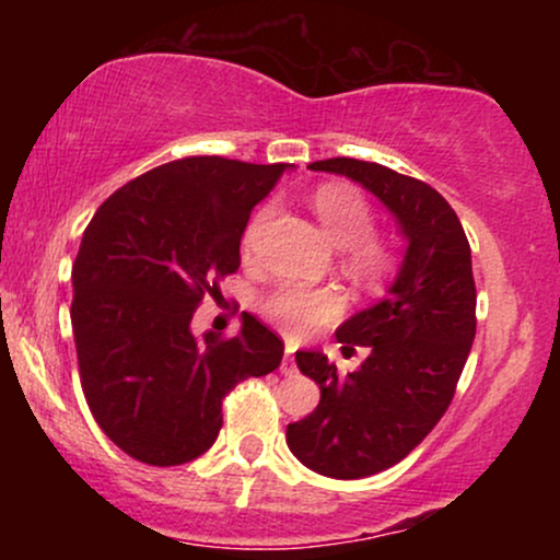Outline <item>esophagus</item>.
<instances>
[{
    "label": "esophagus",
    "instance_id": "esophagus-1",
    "mask_svg": "<svg viewBox=\"0 0 560 560\" xmlns=\"http://www.w3.org/2000/svg\"><path fill=\"white\" fill-rule=\"evenodd\" d=\"M281 374H284V376L298 374V365H294V355H292V350H289V347H287L284 361H281Z\"/></svg>",
    "mask_w": 560,
    "mask_h": 560
}]
</instances>
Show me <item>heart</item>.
<instances>
[{"label":"heart","mask_w":560,"mask_h":560,"mask_svg":"<svg viewBox=\"0 0 560 560\" xmlns=\"http://www.w3.org/2000/svg\"><path fill=\"white\" fill-rule=\"evenodd\" d=\"M311 208L316 213L320 229L329 236L337 249H347V266L352 273L363 279H378L392 266V253L382 240L371 234L374 229V213L371 205L355 186L350 184H324L311 197ZM273 210L262 208L244 234V247H253L255 234L266 226ZM342 294L329 287H307V284H281L268 294L262 302V313L279 324L292 337H305L316 331L318 326L331 324L342 313Z\"/></svg>","instance_id":"obj_1"}]
</instances>
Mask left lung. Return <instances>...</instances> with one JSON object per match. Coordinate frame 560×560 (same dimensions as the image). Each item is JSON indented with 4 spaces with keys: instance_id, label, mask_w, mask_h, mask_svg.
Here are the masks:
<instances>
[{
    "instance_id": "1",
    "label": "left lung",
    "mask_w": 560,
    "mask_h": 560,
    "mask_svg": "<svg viewBox=\"0 0 560 560\" xmlns=\"http://www.w3.org/2000/svg\"><path fill=\"white\" fill-rule=\"evenodd\" d=\"M307 168L361 184L395 218L405 242L384 298L337 329V342L369 347V358L339 376L320 350L294 352L298 369L318 384L320 402L289 423V450L324 477L363 479L400 464L453 400L477 334L471 247L447 199L419 178L352 158Z\"/></svg>"
}]
</instances>
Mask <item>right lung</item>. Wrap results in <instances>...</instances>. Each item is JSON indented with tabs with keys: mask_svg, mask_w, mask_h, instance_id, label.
I'll use <instances>...</instances> for the list:
<instances>
[{
	"mask_svg": "<svg viewBox=\"0 0 560 560\" xmlns=\"http://www.w3.org/2000/svg\"><path fill=\"white\" fill-rule=\"evenodd\" d=\"M294 165L184 158L133 178L100 205L73 262L81 387L94 421L150 466L199 458L242 378L279 369L284 342L242 313L234 339L191 334L215 279L240 268L249 213Z\"/></svg>",
	"mask_w": 560,
	"mask_h": 560,
	"instance_id": "right-lung-1",
	"label": "right lung"
}]
</instances>
